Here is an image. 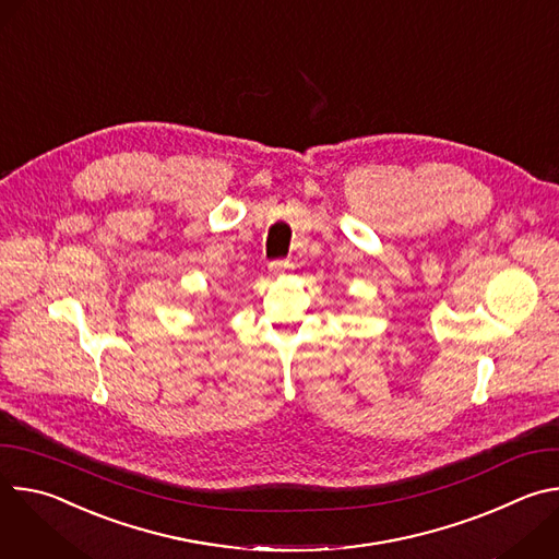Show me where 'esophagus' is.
I'll return each instance as SVG.
<instances>
[{"label":"esophagus","mask_w":559,"mask_h":559,"mask_svg":"<svg viewBox=\"0 0 559 559\" xmlns=\"http://www.w3.org/2000/svg\"><path fill=\"white\" fill-rule=\"evenodd\" d=\"M289 267H292V263H289V261H283V259H278V261H272V263H270V274H274V276H281V274H285Z\"/></svg>","instance_id":"obj_1"}]
</instances>
